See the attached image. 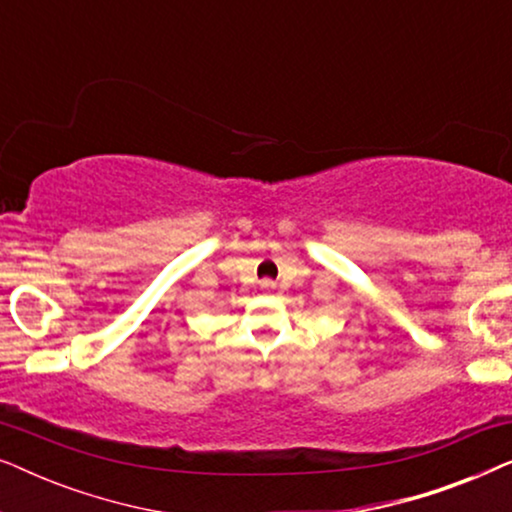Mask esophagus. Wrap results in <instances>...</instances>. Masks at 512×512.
<instances>
[{"mask_svg":"<svg viewBox=\"0 0 512 512\" xmlns=\"http://www.w3.org/2000/svg\"><path fill=\"white\" fill-rule=\"evenodd\" d=\"M263 286H268V282H265V284H263Z\"/></svg>","mask_w":512,"mask_h":512,"instance_id":"esophagus-1","label":"esophagus"}]
</instances>
